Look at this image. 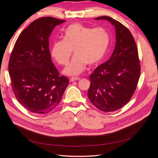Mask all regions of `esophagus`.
Returning <instances> with one entry per match:
<instances>
[{
  "label": "esophagus",
  "instance_id": "obj_1",
  "mask_svg": "<svg viewBox=\"0 0 158 158\" xmlns=\"http://www.w3.org/2000/svg\"><path fill=\"white\" fill-rule=\"evenodd\" d=\"M80 78L79 77H73L70 78V82H74V81L76 80H79Z\"/></svg>",
  "mask_w": 158,
  "mask_h": 158
}]
</instances>
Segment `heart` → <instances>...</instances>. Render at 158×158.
<instances>
[{"mask_svg": "<svg viewBox=\"0 0 158 158\" xmlns=\"http://www.w3.org/2000/svg\"><path fill=\"white\" fill-rule=\"evenodd\" d=\"M63 40L53 43L51 55L60 65L69 63L73 54L75 56L64 73L76 76L80 74L87 64L94 66L101 61L106 54L110 44V35L103 27L92 28L75 23L69 26L63 32Z\"/></svg>", "mask_w": 158, "mask_h": 158, "instance_id": "heart-1", "label": "heart"}]
</instances>
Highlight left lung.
I'll list each match as a JSON object with an SVG mask.
<instances>
[{
	"instance_id": "obj_1",
	"label": "left lung",
	"mask_w": 158,
	"mask_h": 158,
	"mask_svg": "<svg viewBox=\"0 0 158 158\" xmlns=\"http://www.w3.org/2000/svg\"><path fill=\"white\" fill-rule=\"evenodd\" d=\"M95 20H106L114 26L116 45L110 59L90 75L88 95L98 109L111 112L130 101L140 78V64L136 42L127 27L109 16Z\"/></svg>"
}]
</instances>
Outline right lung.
<instances>
[{
  "instance_id": "obj_1",
  "label": "right lung",
  "mask_w": 158,
  "mask_h": 158,
  "mask_svg": "<svg viewBox=\"0 0 158 158\" xmlns=\"http://www.w3.org/2000/svg\"><path fill=\"white\" fill-rule=\"evenodd\" d=\"M64 22L37 19L22 31L12 49L8 63L12 89L18 102L31 113L52 111L69 85V79L52 63L49 47L52 30Z\"/></svg>"
}]
</instances>
